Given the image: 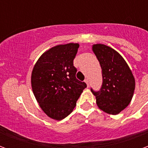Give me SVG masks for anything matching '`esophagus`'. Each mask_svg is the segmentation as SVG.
<instances>
[{
    "mask_svg": "<svg viewBox=\"0 0 148 148\" xmlns=\"http://www.w3.org/2000/svg\"><path fill=\"white\" fill-rule=\"evenodd\" d=\"M85 82H86V83L87 84V86L89 87V86H90V84H89V80H88V79H85Z\"/></svg>",
    "mask_w": 148,
    "mask_h": 148,
    "instance_id": "esophagus-1",
    "label": "esophagus"
}]
</instances>
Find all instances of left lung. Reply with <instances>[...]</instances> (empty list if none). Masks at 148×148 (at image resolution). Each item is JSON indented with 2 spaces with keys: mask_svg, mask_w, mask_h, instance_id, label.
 <instances>
[{
  "mask_svg": "<svg viewBox=\"0 0 148 148\" xmlns=\"http://www.w3.org/2000/svg\"><path fill=\"white\" fill-rule=\"evenodd\" d=\"M93 53L102 70V86L92 93L99 109L112 115L120 113L132 101L135 78L124 58L114 49L104 44H93Z\"/></svg>",
  "mask_w": 148,
  "mask_h": 148,
  "instance_id": "8db88e82",
  "label": "left lung"
}]
</instances>
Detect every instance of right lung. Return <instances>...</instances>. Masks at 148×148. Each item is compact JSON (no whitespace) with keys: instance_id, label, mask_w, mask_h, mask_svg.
<instances>
[{"instance_id":"add662e5","label":"right lung","mask_w":148,"mask_h":148,"mask_svg":"<svg viewBox=\"0 0 148 148\" xmlns=\"http://www.w3.org/2000/svg\"><path fill=\"white\" fill-rule=\"evenodd\" d=\"M78 43L53 47L34 66L31 82L40 108L49 117L60 121L71 114L86 84L76 78L74 66Z\"/></svg>"}]
</instances>
